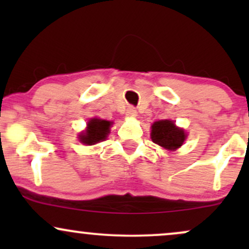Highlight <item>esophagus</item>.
<instances>
[{
    "label": "esophagus",
    "instance_id": "1",
    "mask_svg": "<svg viewBox=\"0 0 249 249\" xmlns=\"http://www.w3.org/2000/svg\"><path fill=\"white\" fill-rule=\"evenodd\" d=\"M136 116H137L136 108L132 107H128L127 110H126V117H127V118H134Z\"/></svg>",
    "mask_w": 249,
    "mask_h": 249
}]
</instances>
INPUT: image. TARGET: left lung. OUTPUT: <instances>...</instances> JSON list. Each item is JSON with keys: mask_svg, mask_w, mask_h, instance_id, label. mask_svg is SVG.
<instances>
[{"mask_svg": "<svg viewBox=\"0 0 249 249\" xmlns=\"http://www.w3.org/2000/svg\"><path fill=\"white\" fill-rule=\"evenodd\" d=\"M187 134L184 128L177 126L172 121H158L154 122L151 126V139L154 144L174 151L184 144Z\"/></svg>", "mask_w": 249, "mask_h": 249, "instance_id": "8db88e82", "label": "left lung"}]
</instances>
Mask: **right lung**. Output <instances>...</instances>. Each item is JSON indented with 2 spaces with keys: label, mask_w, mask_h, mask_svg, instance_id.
Listing matches in <instances>:
<instances>
[{
  "label": "right lung",
  "mask_w": 249,
  "mask_h": 249,
  "mask_svg": "<svg viewBox=\"0 0 249 249\" xmlns=\"http://www.w3.org/2000/svg\"><path fill=\"white\" fill-rule=\"evenodd\" d=\"M111 125H112V122L104 121V119H90L88 122L87 130L84 132L79 133V142L85 145H95L97 142L105 141L107 134L110 133Z\"/></svg>",
  "instance_id": "obj_1"
}]
</instances>
